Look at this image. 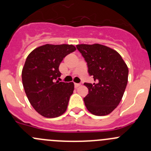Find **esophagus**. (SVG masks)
<instances>
[{
    "label": "esophagus",
    "instance_id": "34e87169",
    "mask_svg": "<svg viewBox=\"0 0 151 151\" xmlns=\"http://www.w3.org/2000/svg\"><path fill=\"white\" fill-rule=\"evenodd\" d=\"M80 86V84H79V83H74V87H75L76 88H77Z\"/></svg>",
    "mask_w": 151,
    "mask_h": 151
}]
</instances>
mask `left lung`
<instances>
[{
	"mask_svg": "<svg viewBox=\"0 0 151 151\" xmlns=\"http://www.w3.org/2000/svg\"><path fill=\"white\" fill-rule=\"evenodd\" d=\"M77 48L95 81L93 84L84 83L88 89L85 106L93 115H109L122 99L128 83L127 65L118 52L104 45H77Z\"/></svg>",
	"mask_w": 151,
	"mask_h": 151,
	"instance_id": "obj_1",
	"label": "left lung"
}]
</instances>
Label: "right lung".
Segmentation results:
<instances>
[{"label": "right lung", "instance_id": "add662e5", "mask_svg": "<svg viewBox=\"0 0 151 151\" xmlns=\"http://www.w3.org/2000/svg\"><path fill=\"white\" fill-rule=\"evenodd\" d=\"M76 47L71 45H45L33 50L25 60L22 71L24 90L30 104L42 116L57 118L66 112L73 93V83L57 80L59 66Z\"/></svg>", "mask_w": 151, "mask_h": 151}]
</instances>
